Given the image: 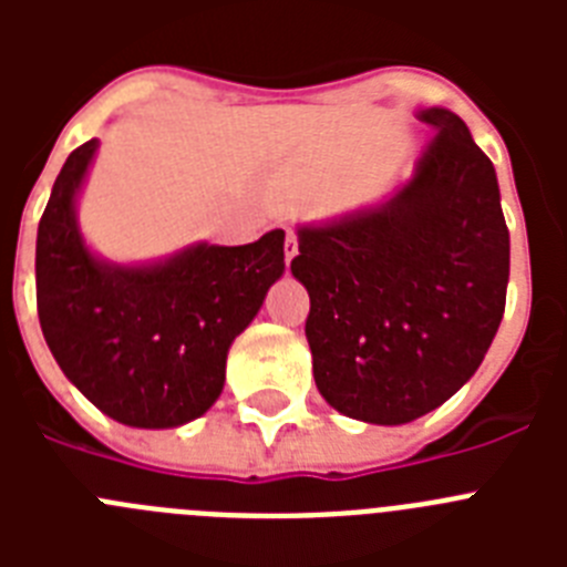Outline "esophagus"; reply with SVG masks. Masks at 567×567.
I'll list each match as a JSON object with an SVG mask.
<instances>
[{"mask_svg": "<svg viewBox=\"0 0 567 567\" xmlns=\"http://www.w3.org/2000/svg\"><path fill=\"white\" fill-rule=\"evenodd\" d=\"M295 255H298V238H295L292 229H287V240H284V260L292 264Z\"/></svg>", "mask_w": 567, "mask_h": 567, "instance_id": "1", "label": "esophagus"}]
</instances>
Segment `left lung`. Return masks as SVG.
<instances>
[{
	"instance_id": "obj_1",
	"label": "left lung",
	"mask_w": 567,
	"mask_h": 567,
	"mask_svg": "<svg viewBox=\"0 0 567 567\" xmlns=\"http://www.w3.org/2000/svg\"><path fill=\"white\" fill-rule=\"evenodd\" d=\"M417 118L432 135L409 178L380 202L295 227L315 385L374 425L412 423L474 378L508 289L494 164L452 110Z\"/></svg>"
}]
</instances>
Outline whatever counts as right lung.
Instances as JSON below:
<instances>
[{
  "label": "right lung",
  "mask_w": 567,
  "mask_h": 567,
  "mask_svg": "<svg viewBox=\"0 0 567 567\" xmlns=\"http://www.w3.org/2000/svg\"><path fill=\"white\" fill-rule=\"evenodd\" d=\"M99 138L73 150L37 233V307L64 378L115 423L178 429L221 398L233 340L280 280L284 229L115 264L84 240L79 198Z\"/></svg>",
  "instance_id": "right-lung-1"
}]
</instances>
